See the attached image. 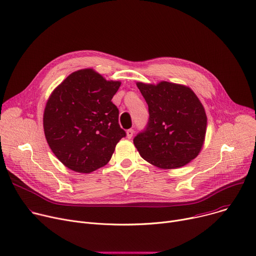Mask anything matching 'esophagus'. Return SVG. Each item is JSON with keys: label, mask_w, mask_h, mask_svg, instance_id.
I'll return each instance as SVG.
<instances>
[{"label": "esophagus", "mask_w": 256, "mask_h": 256, "mask_svg": "<svg viewBox=\"0 0 256 256\" xmlns=\"http://www.w3.org/2000/svg\"><path fill=\"white\" fill-rule=\"evenodd\" d=\"M132 134H134V130L130 128V130H126V136H128V138H132Z\"/></svg>", "instance_id": "34e87169"}]
</instances>
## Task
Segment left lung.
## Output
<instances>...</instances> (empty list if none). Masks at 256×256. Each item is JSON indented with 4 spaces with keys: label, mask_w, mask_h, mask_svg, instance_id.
<instances>
[{
    "label": "left lung",
    "mask_w": 256,
    "mask_h": 256,
    "mask_svg": "<svg viewBox=\"0 0 256 256\" xmlns=\"http://www.w3.org/2000/svg\"><path fill=\"white\" fill-rule=\"evenodd\" d=\"M136 86L149 107L146 130L134 138L140 155L161 170H174L196 158L205 141L207 116L191 88L170 82Z\"/></svg>",
    "instance_id": "left-lung-1"
}]
</instances>
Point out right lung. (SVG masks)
I'll return each instance as SVG.
<instances>
[{
  "mask_svg": "<svg viewBox=\"0 0 256 256\" xmlns=\"http://www.w3.org/2000/svg\"><path fill=\"white\" fill-rule=\"evenodd\" d=\"M120 84L84 68L69 74L51 92L44 110V132L67 168L90 174L111 159L126 136L118 124V109L111 102Z\"/></svg>",
  "mask_w": 256,
  "mask_h": 256,
  "instance_id": "right-lung-1",
  "label": "right lung"
}]
</instances>
